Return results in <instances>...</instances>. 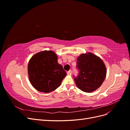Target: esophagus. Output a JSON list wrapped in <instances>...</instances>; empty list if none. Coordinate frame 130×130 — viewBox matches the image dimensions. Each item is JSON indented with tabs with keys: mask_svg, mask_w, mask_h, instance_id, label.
Returning a JSON list of instances; mask_svg holds the SVG:
<instances>
[{
	"mask_svg": "<svg viewBox=\"0 0 130 130\" xmlns=\"http://www.w3.org/2000/svg\"><path fill=\"white\" fill-rule=\"evenodd\" d=\"M72 70H69V71L67 72V74H72Z\"/></svg>",
	"mask_w": 130,
	"mask_h": 130,
	"instance_id": "esophagus-1",
	"label": "esophagus"
}]
</instances>
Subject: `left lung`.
<instances>
[{
  "mask_svg": "<svg viewBox=\"0 0 130 130\" xmlns=\"http://www.w3.org/2000/svg\"><path fill=\"white\" fill-rule=\"evenodd\" d=\"M76 68L78 74L74 76L77 87L85 92L96 90L103 83L106 75V69L101 59L89 53L82 54L77 59Z\"/></svg>",
  "mask_w": 130,
  "mask_h": 130,
  "instance_id": "left-lung-1",
  "label": "left lung"
}]
</instances>
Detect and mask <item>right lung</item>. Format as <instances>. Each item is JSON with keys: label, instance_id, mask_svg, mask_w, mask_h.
<instances>
[{"label": "right lung", "instance_id": "add662e5", "mask_svg": "<svg viewBox=\"0 0 130 130\" xmlns=\"http://www.w3.org/2000/svg\"><path fill=\"white\" fill-rule=\"evenodd\" d=\"M28 75L33 87L40 92L49 93L57 88L67 73L58 64L52 51H43L33 56L28 64Z\"/></svg>", "mask_w": 130, "mask_h": 130}]
</instances>
